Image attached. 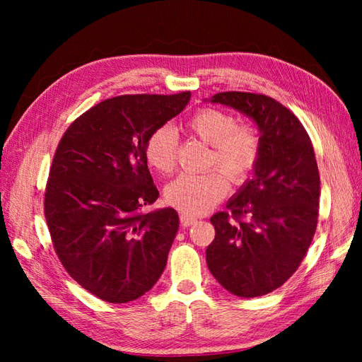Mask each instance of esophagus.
<instances>
[{"label":"esophagus","mask_w":362,"mask_h":362,"mask_svg":"<svg viewBox=\"0 0 362 362\" xmlns=\"http://www.w3.org/2000/svg\"><path fill=\"white\" fill-rule=\"evenodd\" d=\"M196 221H197V219H196L194 216H191V214H187V213H182V214H180V224H182L183 227L193 226Z\"/></svg>","instance_id":"34e87169"}]
</instances>
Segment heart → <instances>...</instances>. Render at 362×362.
<instances>
[{"mask_svg":"<svg viewBox=\"0 0 362 362\" xmlns=\"http://www.w3.org/2000/svg\"><path fill=\"white\" fill-rule=\"evenodd\" d=\"M187 130L211 144L210 169L202 174H180L165 189L169 205L187 214H201L218 204L228 193L230 180L241 183L255 169L261 141L257 129L238 124L232 113L221 109H201L187 121ZM177 132L173 126H160L146 141L144 156L149 166L160 174H171L177 161ZM224 170L228 175L221 173Z\"/></svg>","mask_w":362,"mask_h":362,"instance_id":"heart-1","label":"heart"}]
</instances>
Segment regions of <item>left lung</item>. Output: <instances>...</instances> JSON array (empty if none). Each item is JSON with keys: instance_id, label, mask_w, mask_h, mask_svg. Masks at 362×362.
<instances>
[{"instance_id": "1", "label": "left lung", "mask_w": 362, "mask_h": 362, "mask_svg": "<svg viewBox=\"0 0 362 362\" xmlns=\"http://www.w3.org/2000/svg\"><path fill=\"white\" fill-rule=\"evenodd\" d=\"M247 115L259 129L253 177L211 216L216 230L206 247L214 279L233 296L252 298L280 288L308 252L319 218L320 177L308 134L275 99L245 91L211 98Z\"/></svg>"}]
</instances>
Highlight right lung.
<instances>
[{
  "label": "right lung",
  "instance_id": "right-lung-1",
  "mask_svg": "<svg viewBox=\"0 0 362 362\" xmlns=\"http://www.w3.org/2000/svg\"><path fill=\"white\" fill-rule=\"evenodd\" d=\"M189 98L105 99L71 122L54 153L43 202L54 250L71 279L104 302H132L165 271L179 214L143 213L158 197L144 148Z\"/></svg>",
  "mask_w": 362,
  "mask_h": 362
}]
</instances>
